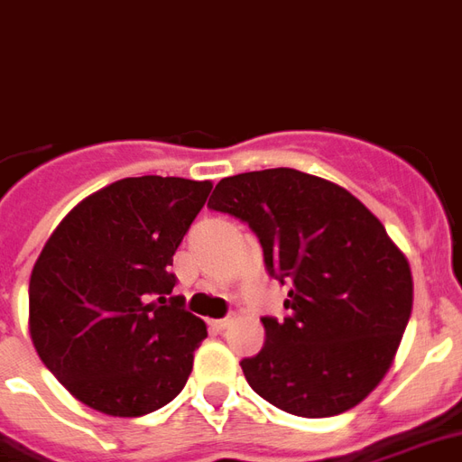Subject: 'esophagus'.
Instances as JSON below:
<instances>
[{
    "label": "esophagus",
    "instance_id": "34e87169",
    "mask_svg": "<svg viewBox=\"0 0 462 462\" xmlns=\"http://www.w3.org/2000/svg\"><path fill=\"white\" fill-rule=\"evenodd\" d=\"M228 322H231V318L211 319V322H208V328L214 329V332H221V329H226V328H228Z\"/></svg>",
    "mask_w": 462,
    "mask_h": 462
}]
</instances>
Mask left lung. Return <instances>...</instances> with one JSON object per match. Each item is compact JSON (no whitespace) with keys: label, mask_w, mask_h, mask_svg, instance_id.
Returning a JSON list of instances; mask_svg holds the SVG:
<instances>
[{"label":"left lung","mask_w":462,"mask_h":462,"mask_svg":"<svg viewBox=\"0 0 462 462\" xmlns=\"http://www.w3.org/2000/svg\"><path fill=\"white\" fill-rule=\"evenodd\" d=\"M208 208L258 236L265 271L288 288L282 319L241 362L265 402L305 419L355 409L389 372L411 318L406 255L349 191L305 171H244L217 184Z\"/></svg>","instance_id":"8db88e82"}]
</instances>
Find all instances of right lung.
<instances>
[{
  "mask_svg": "<svg viewBox=\"0 0 462 462\" xmlns=\"http://www.w3.org/2000/svg\"><path fill=\"white\" fill-rule=\"evenodd\" d=\"M211 181L127 177L83 199L43 245L29 281V332L79 402L144 416L184 389L204 319L171 295V255Z\"/></svg>",
  "mask_w": 462,
  "mask_h": 462,
  "instance_id": "obj_1",
  "label": "right lung"
}]
</instances>
